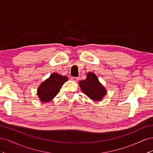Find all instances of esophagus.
Segmentation results:
<instances>
[{
	"mask_svg": "<svg viewBox=\"0 0 153 153\" xmlns=\"http://www.w3.org/2000/svg\"><path fill=\"white\" fill-rule=\"evenodd\" d=\"M71 80L72 81H73V82H77L78 80V77H74V76H73V77L71 78Z\"/></svg>",
	"mask_w": 153,
	"mask_h": 153,
	"instance_id": "obj_1",
	"label": "esophagus"
}]
</instances>
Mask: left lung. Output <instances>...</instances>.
Masks as SVG:
<instances>
[{
    "instance_id": "1",
    "label": "left lung",
    "mask_w": 153,
    "mask_h": 153,
    "mask_svg": "<svg viewBox=\"0 0 153 153\" xmlns=\"http://www.w3.org/2000/svg\"><path fill=\"white\" fill-rule=\"evenodd\" d=\"M79 85L83 92L94 101H100L106 94L105 87L99 82L95 74L89 73L85 80H81Z\"/></svg>"
}]
</instances>
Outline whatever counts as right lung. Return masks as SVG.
I'll return each instance as SVG.
<instances>
[{"mask_svg": "<svg viewBox=\"0 0 153 153\" xmlns=\"http://www.w3.org/2000/svg\"><path fill=\"white\" fill-rule=\"evenodd\" d=\"M68 80L66 76L57 73H53L41 84L38 89V95L43 102H48L52 100L61 90L62 85Z\"/></svg>", "mask_w": 153, "mask_h": 153, "instance_id": "right-lung-1", "label": "right lung"}]
</instances>
